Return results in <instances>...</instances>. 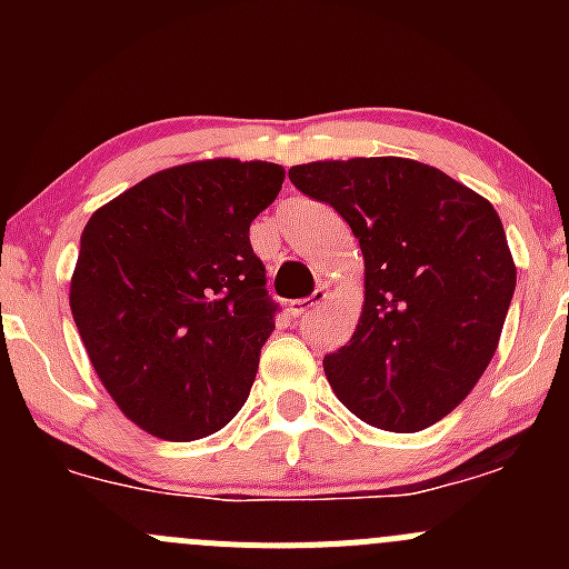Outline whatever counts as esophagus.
I'll list each match as a JSON object with an SVG mask.
<instances>
[{"label":"esophagus","instance_id":"34e87169","mask_svg":"<svg viewBox=\"0 0 569 569\" xmlns=\"http://www.w3.org/2000/svg\"><path fill=\"white\" fill-rule=\"evenodd\" d=\"M325 300H327V291L325 289H317L311 297H306V300H295V302H291V306L286 308V311H289L291 319H300L302 313H308V311H311V308L321 306V302H325Z\"/></svg>","mask_w":569,"mask_h":569}]
</instances>
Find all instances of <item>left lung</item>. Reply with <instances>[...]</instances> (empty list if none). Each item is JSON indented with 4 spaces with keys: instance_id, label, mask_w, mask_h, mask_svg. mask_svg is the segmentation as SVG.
Masks as SVG:
<instances>
[{
    "instance_id": "1",
    "label": "left lung",
    "mask_w": 569,
    "mask_h": 569,
    "mask_svg": "<svg viewBox=\"0 0 569 569\" xmlns=\"http://www.w3.org/2000/svg\"><path fill=\"white\" fill-rule=\"evenodd\" d=\"M289 178L332 206L363 250V317L325 355L330 388L377 429L432 427L473 391L501 338L518 280L501 217L412 159L311 162Z\"/></svg>"
}]
</instances>
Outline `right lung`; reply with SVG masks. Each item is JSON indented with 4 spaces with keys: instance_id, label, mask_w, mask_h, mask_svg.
<instances>
[{
    "instance_id": "obj_1",
    "label": "right lung",
    "mask_w": 569,
    "mask_h": 569,
    "mask_svg": "<svg viewBox=\"0 0 569 569\" xmlns=\"http://www.w3.org/2000/svg\"><path fill=\"white\" fill-rule=\"evenodd\" d=\"M283 168L206 159L142 178L88 220L71 313L126 418L162 440H198L248 401L278 302L250 222Z\"/></svg>"
}]
</instances>
